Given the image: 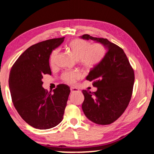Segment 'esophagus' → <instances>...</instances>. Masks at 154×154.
<instances>
[{"mask_svg": "<svg viewBox=\"0 0 154 154\" xmlns=\"http://www.w3.org/2000/svg\"><path fill=\"white\" fill-rule=\"evenodd\" d=\"M79 90L78 89V88H76V87H71V92L72 93L77 92H79Z\"/></svg>", "mask_w": 154, "mask_h": 154, "instance_id": "34e87169", "label": "esophagus"}]
</instances>
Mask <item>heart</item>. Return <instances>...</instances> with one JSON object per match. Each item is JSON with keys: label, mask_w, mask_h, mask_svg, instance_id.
<instances>
[{"label": "heart", "mask_w": 154, "mask_h": 154, "mask_svg": "<svg viewBox=\"0 0 154 154\" xmlns=\"http://www.w3.org/2000/svg\"><path fill=\"white\" fill-rule=\"evenodd\" d=\"M69 49L74 58L79 60V63L85 69H91L98 64L105 55V48L100 43L90 44L88 41L76 38L69 43ZM58 50L55 49L50 56V64H55ZM81 74L78 71H70L64 72L62 79L65 82L72 83L80 79Z\"/></svg>", "instance_id": "1"}]
</instances>
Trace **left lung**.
Listing matches in <instances>:
<instances>
[{
    "label": "left lung",
    "instance_id": "1",
    "mask_svg": "<svg viewBox=\"0 0 154 154\" xmlns=\"http://www.w3.org/2000/svg\"><path fill=\"white\" fill-rule=\"evenodd\" d=\"M83 39L100 43L107 49L98 64L90 71L86 79L97 88L94 92L82 90L84 101L82 109L85 116L94 123L107 125L113 123L126 110L131 99L134 82V70L123 49L106 38L89 35Z\"/></svg>",
    "mask_w": 154,
    "mask_h": 154
}]
</instances>
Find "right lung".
Listing matches in <instances>:
<instances>
[{
    "label": "right lung",
    "mask_w": 154,
    "mask_h": 154,
    "mask_svg": "<svg viewBox=\"0 0 154 154\" xmlns=\"http://www.w3.org/2000/svg\"><path fill=\"white\" fill-rule=\"evenodd\" d=\"M64 39L52 38L30 46L10 71L9 85L15 108L27 124L36 129L51 128L63 119L70 88L59 84L53 92H48L42 87V79L43 75H51L49 56Z\"/></svg>",
    "instance_id": "right-lung-1"
}]
</instances>
